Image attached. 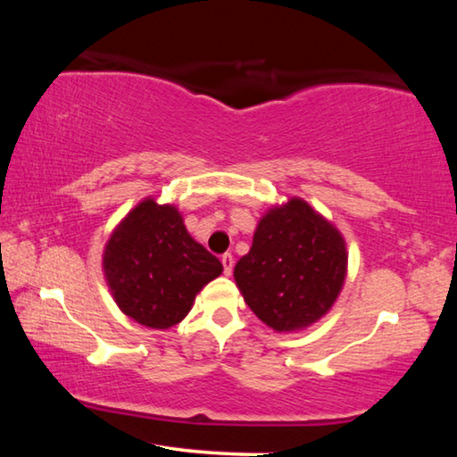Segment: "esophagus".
<instances>
[{
    "mask_svg": "<svg viewBox=\"0 0 457 457\" xmlns=\"http://www.w3.org/2000/svg\"><path fill=\"white\" fill-rule=\"evenodd\" d=\"M221 264H223V274L229 276L231 270H234V256H231V253H223Z\"/></svg>",
    "mask_w": 457,
    "mask_h": 457,
    "instance_id": "1",
    "label": "esophagus"
}]
</instances>
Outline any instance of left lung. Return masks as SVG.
I'll return each mask as SVG.
<instances>
[{"instance_id": "1", "label": "left lung", "mask_w": 457, "mask_h": 457, "mask_svg": "<svg viewBox=\"0 0 457 457\" xmlns=\"http://www.w3.org/2000/svg\"><path fill=\"white\" fill-rule=\"evenodd\" d=\"M346 272L340 229L303 197H290L262 215L234 278L262 322L276 332H298L328 314Z\"/></svg>"}]
</instances>
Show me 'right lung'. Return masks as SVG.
Returning <instances> with one entry per match:
<instances>
[{
	"label": "right lung",
	"instance_id": "right-lung-1",
	"mask_svg": "<svg viewBox=\"0 0 457 457\" xmlns=\"http://www.w3.org/2000/svg\"><path fill=\"white\" fill-rule=\"evenodd\" d=\"M103 272L122 314L167 330L187 316L197 294L223 266L191 237L179 207L149 195L111 231Z\"/></svg>",
	"mask_w": 457,
	"mask_h": 457
}]
</instances>
